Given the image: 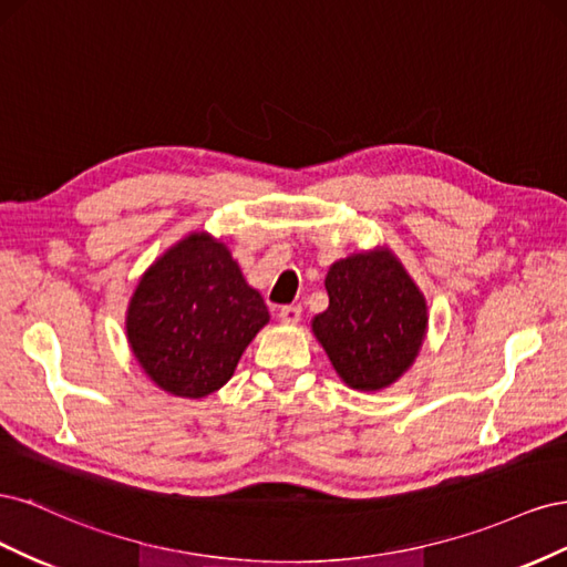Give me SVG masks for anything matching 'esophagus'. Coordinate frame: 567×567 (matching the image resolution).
Instances as JSON below:
<instances>
[{"label":"esophagus","mask_w":567,"mask_h":567,"mask_svg":"<svg viewBox=\"0 0 567 567\" xmlns=\"http://www.w3.org/2000/svg\"><path fill=\"white\" fill-rule=\"evenodd\" d=\"M300 315H302L300 305H284L281 310H279V319H281L284 323H288V326L298 323V321H300Z\"/></svg>","instance_id":"obj_1"}]
</instances>
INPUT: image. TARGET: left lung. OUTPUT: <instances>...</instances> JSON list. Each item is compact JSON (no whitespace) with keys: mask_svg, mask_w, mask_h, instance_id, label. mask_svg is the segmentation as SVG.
Here are the masks:
<instances>
[{"mask_svg":"<svg viewBox=\"0 0 567 567\" xmlns=\"http://www.w3.org/2000/svg\"><path fill=\"white\" fill-rule=\"evenodd\" d=\"M329 310L312 329L338 375L354 390H381L414 362L427 326L416 284L390 250L359 252L326 274Z\"/></svg>","mask_w":567,"mask_h":567,"instance_id":"obj_1","label":"left lung"}]
</instances>
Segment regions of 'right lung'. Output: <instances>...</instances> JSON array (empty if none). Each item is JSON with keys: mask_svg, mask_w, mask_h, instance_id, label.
I'll use <instances>...</instances> for the list:
<instances>
[{"mask_svg": "<svg viewBox=\"0 0 567 567\" xmlns=\"http://www.w3.org/2000/svg\"><path fill=\"white\" fill-rule=\"evenodd\" d=\"M267 321L262 296L246 284L225 244L192 234L136 286L127 338L153 383L196 400L231 379Z\"/></svg>", "mask_w": 567, "mask_h": 567, "instance_id": "add662e5", "label": "right lung"}]
</instances>
